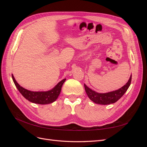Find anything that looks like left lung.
<instances>
[{
	"label": "left lung",
	"mask_w": 147,
	"mask_h": 147,
	"mask_svg": "<svg viewBox=\"0 0 147 147\" xmlns=\"http://www.w3.org/2000/svg\"><path fill=\"white\" fill-rule=\"evenodd\" d=\"M132 75L130 76L127 83L118 90L111 91L106 93H99L94 91L92 90L91 89L88 88L85 84H84V88L86 94L92 102L96 104L101 105H108L110 104H113L118 100L124 95V93L126 92L127 89L129 87L131 83Z\"/></svg>",
	"instance_id": "1"
}]
</instances>
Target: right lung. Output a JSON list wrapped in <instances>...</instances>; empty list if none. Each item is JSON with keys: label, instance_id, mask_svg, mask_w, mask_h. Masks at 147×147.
I'll return each mask as SVG.
<instances>
[{"label": "right lung", "instance_id": "obj_1", "mask_svg": "<svg viewBox=\"0 0 147 147\" xmlns=\"http://www.w3.org/2000/svg\"><path fill=\"white\" fill-rule=\"evenodd\" d=\"M11 76L16 87L24 98L32 103L42 105L53 103L57 99L61 92L62 86L66 80L65 78L63 79L51 90L47 91H31L21 86L16 81L13 74Z\"/></svg>", "mask_w": 147, "mask_h": 147}]
</instances>
